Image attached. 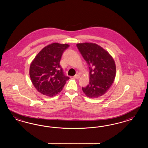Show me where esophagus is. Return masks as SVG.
I'll return each mask as SVG.
<instances>
[{"label": "esophagus", "instance_id": "34e87169", "mask_svg": "<svg viewBox=\"0 0 148 148\" xmlns=\"http://www.w3.org/2000/svg\"><path fill=\"white\" fill-rule=\"evenodd\" d=\"M73 77L75 78V79H79L80 77V76L79 75H75V76H73Z\"/></svg>", "mask_w": 148, "mask_h": 148}]
</instances>
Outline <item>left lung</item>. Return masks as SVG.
<instances>
[{"label": "left lung", "instance_id": "8db88e82", "mask_svg": "<svg viewBox=\"0 0 148 148\" xmlns=\"http://www.w3.org/2000/svg\"><path fill=\"white\" fill-rule=\"evenodd\" d=\"M76 46L88 64L90 82L82 90L90 98L105 94L116 77V66L112 56L103 48L93 43H77Z\"/></svg>", "mask_w": 148, "mask_h": 148}]
</instances>
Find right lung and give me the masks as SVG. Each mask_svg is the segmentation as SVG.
<instances>
[{"mask_svg":"<svg viewBox=\"0 0 148 148\" xmlns=\"http://www.w3.org/2000/svg\"><path fill=\"white\" fill-rule=\"evenodd\" d=\"M68 44L53 43L45 46L32 61L29 74L32 83L41 94L54 97L62 90L69 77L65 76L60 66L63 53Z\"/></svg>","mask_w":148,"mask_h":148,"instance_id":"right-lung-1","label":"right lung"}]
</instances>
